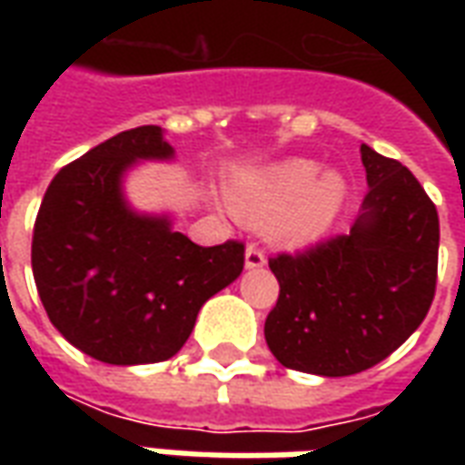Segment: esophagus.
Masks as SVG:
<instances>
[{
  "mask_svg": "<svg viewBox=\"0 0 465 465\" xmlns=\"http://www.w3.org/2000/svg\"><path fill=\"white\" fill-rule=\"evenodd\" d=\"M243 263H246V269H262V266H266V256L259 246L249 243L246 253H243Z\"/></svg>",
  "mask_w": 465,
  "mask_h": 465,
  "instance_id": "obj_1",
  "label": "esophagus"
}]
</instances>
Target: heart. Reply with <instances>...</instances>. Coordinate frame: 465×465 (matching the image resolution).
Wrapping results in <instances>:
<instances>
[{
    "mask_svg": "<svg viewBox=\"0 0 465 465\" xmlns=\"http://www.w3.org/2000/svg\"><path fill=\"white\" fill-rule=\"evenodd\" d=\"M313 159H283L236 172L229 182V206L249 226H266L273 243L299 249L322 239L341 213L346 179L322 172Z\"/></svg>",
    "mask_w": 465,
    "mask_h": 465,
    "instance_id": "1",
    "label": "heart"
}]
</instances>
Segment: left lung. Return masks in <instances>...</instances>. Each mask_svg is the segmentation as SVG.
I'll return each mask as SVG.
<instances>
[{
    "label": "left lung",
    "instance_id": "obj_1",
    "mask_svg": "<svg viewBox=\"0 0 465 465\" xmlns=\"http://www.w3.org/2000/svg\"><path fill=\"white\" fill-rule=\"evenodd\" d=\"M369 193L351 233L269 262L279 302L263 336L286 369L353 376L391 356L433 302L439 213L419 179L361 143Z\"/></svg>",
    "mask_w": 465,
    "mask_h": 465
}]
</instances>
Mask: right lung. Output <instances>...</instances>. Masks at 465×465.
Wrapping results in <instances>:
<instances>
[{
  "mask_svg": "<svg viewBox=\"0 0 465 465\" xmlns=\"http://www.w3.org/2000/svg\"><path fill=\"white\" fill-rule=\"evenodd\" d=\"M172 159L162 126L116 134L56 173L36 213L32 272L46 316L102 363L172 359L203 303L243 269V243L199 246L169 213L129 203L126 173Z\"/></svg>",
  "mask_w": 465,
  "mask_h": 465,
  "instance_id": "add662e5",
  "label": "right lung"
}]
</instances>
